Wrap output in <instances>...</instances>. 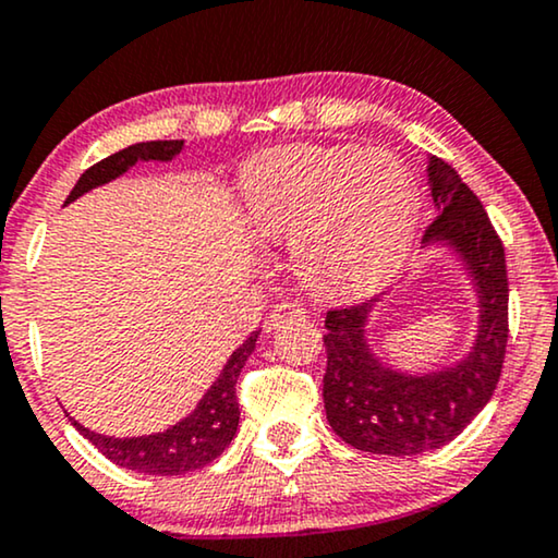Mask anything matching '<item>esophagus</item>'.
Listing matches in <instances>:
<instances>
[{
	"instance_id": "esophagus-1",
	"label": "esophagus",
	"mask_w": 558,
	"mask_h": 558,
	"mask_svg": "<svg viewBox=\"0 0 558 558\" xmlns=\"http://www.w3.org/2000/svg\"><path fill=\"white\" fill-rule=\"evenodd\" d=\"M303 314H306V308H303L301 303H291V301L275 303L272 312L267 314V319H265V329L272 331V329H278L283 322L295 319V316H303Z\"/></svg>"
}]
</instances>
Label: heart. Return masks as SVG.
<instances>
[{
    "label": "heart",
    "mask_w": 558,
    "mask_h": 558,
    "mask_svg": "<svg viewBox=\"0 0 558 558\" xmlns=\"http://www.w3.org/2000/svg\"><path fill=\"white\" fill-rule=\"evenodd\" d=\"M244 203L259 234L291 236L303 283L363 293L401 265L420 216L412 174L389 151L295 144L244 169Z\"/></svg>",
    "instance_id": "obj_1"
}]
</instances>
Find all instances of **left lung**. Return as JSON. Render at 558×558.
<instances>
[{"mask_svg": "<svg viewBox=\"0 0 558 558\" xmlns=\"http://www.w3.org/2000/svg\"><path fill=\"white\" fill-rule=\"evenodd\" d=\"M427 172L437 216L425 231V244L448 242L466 263L482 306L478 335L453 368L407 376L386 368L363 340V324L376 301L327 312L324 409L331 429L365 453L417 456L442 448L482 412L502 376L510 335L502 239L474 190L448 161L429 157Z\"/></svg>", "mask_w": 558, "mask_h": 558, "instance_id": "left-lung-1", "label": "left lung"}]
</instances>
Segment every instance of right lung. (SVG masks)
<instances>
[{
  "mask_svg": "<svg viewBox=\"0 0 558 558\" xmlns=\"http://www.w3.org/2000/svg\"><path fill=\"white\" fill-rule=\"evenodd\" d=\"M182 149V141H146V144H133L129 149L110 154L108 159L92 165L82 174L66 203L87 193V190L105 185V182L121 178L125 169L136 161H169L174 159ZM259 331H252L246 342L239 348L229 363L223 365L221 376L206 391V397L197 401L195 412L187 414L185 420L174 427L165 429L157 435L144 437H108L100 433H92L80 422L72 420V425L87 437L105 458H110L116 466L138 471V474L154 476H180L187 471L208 466L214 458H218L234 440L239 427V401H236V380L242 373L246 357L255 350Z\"/></svg>",
  "mask_w": 558,
  "mask_h": 558,
  "instance_id": "obj_1",
  "label": "right lung"
}]
</instances>
